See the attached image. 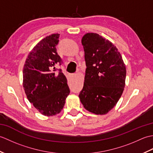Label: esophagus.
Returning <instances> with one entry per match:
<instances>
[{
    "mask_svg": "<svg viewBox=\"0 0 153 153\" xmlns=\"http://www.w3.org/2000/svg\"><path fill=\"white\" fill-rule=\"evenodd\" d=\"M74 76H76V74H75V75H74Z\"/></svg>",
    "mask_w": 153,
    "mask_h": 153,
    "instance_id": "34e87169",
    "label": "esophagus"
}]
</instances>
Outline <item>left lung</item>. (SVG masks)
<instances>
[{"label": "left lung", "mask_w": 153, "mask_h": 153, "mask_svg": "<svg viewBox=\"0 0 153 153\" xmlns=\"http://www.w3.org/2000/svg\"><path fill=\"white\" fill-rule=\"evenodd\" d=\"M86 70L79 97L84 108L95 114H105L114 108L125 87L126 68L114 45L99 34L82 37Z\"/></svg>", "instance_id": "obj_1"}]
</instances>
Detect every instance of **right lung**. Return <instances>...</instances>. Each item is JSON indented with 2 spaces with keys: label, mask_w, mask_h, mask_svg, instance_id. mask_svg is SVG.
<instances>
[{
  "label": "right lung",
  "mask_w": 153,
  "mask_h": 153,
  "mask_svg": "<svg viewBox=\"0 0 153 153\" xmlns=\"http://www.w3.org/2000/svg\"><path fill=\"white\" fill-rule=\"evenodd\" d=\"M60 34L46 37L29 53L23 69V86L25 95L33 106L43 115L60 113L70 89L67 79L56 65L62 63L56 52Z\"/></svg>",
  "instance_id": "add662e5"
}]
</instances>
